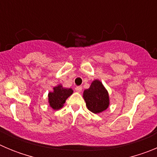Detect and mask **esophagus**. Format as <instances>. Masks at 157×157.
I'll return each instance as SVG.
<instances>
[{
	"label": "esophagus",
	"mask_w": 157,
	"mask_h": 157,
	"mask_svg": "<svg viewBox=\"0 0 157 157\" xmlns=\"http://www.w3.org/2000/svg\"><path fill=\"white\" fill-rule=\"evenodd\" d=\"M82 90V86H76L75 87V90L77 91V92H78V93L81 92Z\"/></svg>",
	"instance_id": "esophagus-1"
}]
</instances>
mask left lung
Here are the masks:
<instances>
[{
    "label": "left lung",
    "mask_w": 157,
    "mask_h": 157,
    "mask_svg": "<svg viewBox=\"0 0 157 157\" xmlns=\"http://www.w3.org/2000/svg\"><path fill=\"white\" fill-rule=\"evenodd\" d=\"M83 98L87 109L95 114L106 110L109 105V93L99 80H94L90 88L84 90Z\"/></svg>",
    "instance_id": "1"
}]
</instances>
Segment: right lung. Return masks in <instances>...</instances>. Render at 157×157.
Returning a JSON list of instances; mask_svg holds the SVG:
<instances>
[{"mask_svg":"<svg viewBox=\"0 0 157 157\" xmlns=\"http://www.w3.org/2000/svg\"><path fill=\"white\" fill-rule=\"evenodd\" d=\"M73 94L71 89L63 88L61 85L54 87L52 92L48 93V103L55 110L61 109L67 98Z\"/></svg>","mask_w":157,"mask_h":157,"instance_id":"obj_1","label":"right lung"}]
</instances>
